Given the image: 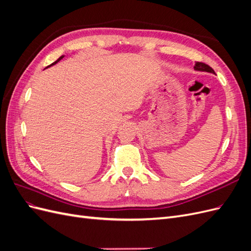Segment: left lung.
<instances>
[{
	"label": "left lung",
	"instance_id": "left-lung-1",
	"mask_svg": "<svg viewBox=\"0 0 251 251\" xmlns=\"http://www.w3.org/2000/svg\"><path fill=\"white\" fill-rule=\"evenodd\" d=\"M194 69L196 71H204V72H209V73H214L215 74V71L212 70V68H210L208 65L204 64V63H200V62H197L195 64V67Z\"/></svg>",
	"mask_w": 251,
	"mask_h": 251
}]
</instances>
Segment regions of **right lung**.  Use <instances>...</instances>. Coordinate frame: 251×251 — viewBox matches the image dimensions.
Masks as SVG:
<instances>
[{
	"mask_svg": "<svg viewBox=\"0 0 251 251\" xmlns=\"http://www.w3.org/2000/svg\"><path fill=\"white\" fill-rule=\"evenodd\" d=\"M63 57H64V55H62V56H60V57H59V58H58L57 60H55V62H54V63H52V64H51L50 66H48V67H51V66H53V65H55V64H56L57 62H59V60H60V59H62ZM48 67H46V68H48Z\"/></svg>",
	"mask_w": 251,
	"mask_h": 251,
	"instance_id": "right-lung-1",
	"label": "right lung"
}]
</instances>
